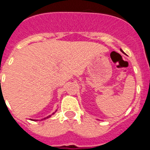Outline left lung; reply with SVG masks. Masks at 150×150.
<instances>
[{
    "label": "left lung",
    "instance_id": "1",
    "mask_svg": "<svg viewBox=\"0 0 150 150\" xmlns=\"http://www.w3.org/2000/svg\"><path fill=\"white\" fill-rule=\"evenodd\" d=\"M121 50V52H123V53H124V52H123L122 50Z\"/></svg>",
    "mask_w": 150,
    "mask_h": 150
}]
</instances>
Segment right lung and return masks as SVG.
Returning a JSON list of instances; mask_svg holds the SVG:
<instances>
[{
  "label": "right lung",
  "mask_w": 150,
  "mask_h": 150,
  "mask_svg": "<svg viewBox=\"0 0 150 150\" xmlns=\"http://www.w3.org/2000/svg\"><path fill=\"white\" fill-rule=\"evenodd\" d=\"M57 110H58V109H57V110H55V112H56V111H57ZM55 112H53V113H52V115H53V114H55ZM51 116H52V115H50V116H47V117L44 118V119H43V120H46V119H48V118L51 117ZM34 121H38V120H34Z\"/></svg>",
  "instance_id": "1"
}]
</instances>
